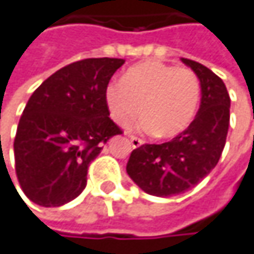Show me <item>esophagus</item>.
I'll list each match as a JSON object with an SVG mask.
<instances>
[{"mask_svg": "<svg viewBox=\"0 0 254 254\" xmlns=\"http://www.w3.org/2000/svg\"><path fill=\"white\" fill-rule=\"evenodd\" d=\"M129 140H131V144H132V147H134V149L141 147V146L144 144V141H143L141 138H137V137H131Z\"/></svg>", "mask_w": 254, "mask_h": 254, "instance_id": "obj_1", "label": "esophagus"}]
</instances>
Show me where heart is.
I'll use <instances>...</instances> for the list:
<instances>
[{
  "label": "heart",
  "instance_id": "obj_1",
  "mask_svg": "<svg viewBox=\"0 0 254 254\" xmlns=\"http://www.w3.org/2000/svg\"><path fill=\"white\" fill-rule=\"evenodd\" d=\"M199 96V78L190 68L159 61L131 66L122 81L105 89V104L116 125L128 128L143 113L140 128L161 138L177 137L189 128Z\"/></svg>",
  "mask_w": 254,
  "mask_h": 254
}]
</instances>
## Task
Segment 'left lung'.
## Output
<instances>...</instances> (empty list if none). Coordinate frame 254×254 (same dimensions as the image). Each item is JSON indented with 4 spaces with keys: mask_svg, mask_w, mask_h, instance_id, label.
<instances>
[{
    "mask_svg": "<svg viewBox=\"0 0 254 254\" xmlns=\"http://www.w3.org/2000/svg\"><path fill=\"white\" fill-rule=\"evenodd\" d=\"M199 78L201 105L189 128L162 144L135 149L126 173L146 193L161 198L195 188L217 165L228 135L231 98L226 86L210 68L182 58Z\"/></svg>",
    "mask_w": 254,
    "mask_h": 254,
    "instance_id": "1",
    "label": "left lung"
}]
</instances>
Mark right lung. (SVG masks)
I'll use <instances>...</instances> for the list:
<instances>
[{
  "mask_svg": "<svg viewBox=\"0 0 254 254\" xmlns=\"http://www.w3.org/2000/svg\"><path fill=\"white\" fill-rule=\"evenodd\" d=\"M123 64L117 58L72 62L31 95L13 147L19 185L34 204L61 207L77 198L101 143L122 134L108 117L105 89Z\"/></svg>",
  "mask_w": 254,
  "mask_h": 254,
  "instance_id": "right-lung-1",
  "label": "right lung"
}]
</instances>
